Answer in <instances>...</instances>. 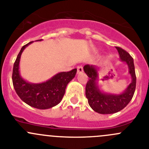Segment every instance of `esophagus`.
<instances>
[{
    "label": "esophagus",
    "instance_id": "obj_1",
    "mask_svg": "<svg viewBox=\"0 0 149 149\" xmlns=\"http://www.w3.org/2000/svg\"><path fill=\"white\" fill-rule=\"evenodd\" d=\"M84 71L83 67L81 65H79L77 67V73H81Z\"/></svg>",
    "mask_w": 149,
    "mask_h": 149
}]
</instances>
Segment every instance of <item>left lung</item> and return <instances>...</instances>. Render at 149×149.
Returning <instances> with one entry per match:
<instances>
[{"label":"left lung","mask_w":149,"mask_h":149,"mask_svg":"<svg viewBox=\"0 0 149 149\" xmlns=\"http://www.w3.org/2000/svg\"><path fill=\"white\" fill-rule=\"evenodd\" d=\"M116 49L120 56L121 61L125 62L128 65L129 73L132 78V82L122 94L114 95L101 92L96 82L98 76L97 68L89 65L84 66V70L89 77L86 85V97L88 100V103L95 112L101 114L114 113L125 108L132 100L136 87L133 58L123 49L118 47Z\"/></svg>","instance_id":"8db88e82"}]
</instances>
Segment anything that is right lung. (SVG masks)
Here are the masks:
<instances>
[{
    "mask_svg": "<svg viewBox=\"0 0 149 149\" xmlns=\"http://www.w3.org/2000/svg\"><path fill=\"white\" fill-rule=\"evenodd\" d=\"M31 43L32 41L23 46L17 55L13 68V86L20 99L27 105L38 109H48L60 103L68 84L75 77L77 69L57 73L44 83L32 84L26 81L20 76L19 64L23 50Z\"/></svg>",
    "mask_w": 149,
    "mask_h": 149,
    "instance_id": "right-lung-1",
    "label": "right lung"
}]
</instances>
